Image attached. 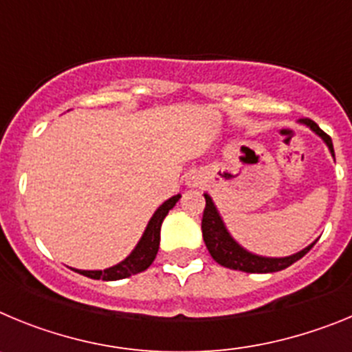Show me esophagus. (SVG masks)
<instances>
[{"mask_svg":"<svg viewBox=\"0 0 352 352\" xmlns=\"http://www.w3.org/2000/svg\"><path fill=\"white\" fill-rule=\"evenodd\" d=\"M185 185L190 186V188H195V186H201L204 183V174L197 169H192L185 174Z\"/></svg>","mask_w":352,"mask_h":352,"instance_id":"34e87169","label":"esophagus"}]
</instances>
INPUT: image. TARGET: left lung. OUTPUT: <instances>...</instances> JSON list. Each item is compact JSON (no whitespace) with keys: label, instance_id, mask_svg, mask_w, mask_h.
I'll list each match as a JSON object with an SVG mask.
<instances>
[{"label":"left lung","instance_id":"1","mask_svg":"<svg viewBox=\"0 0 352 352\" xmlns=\"http://www.w3.org/2000/svg\"><path fill=\"white\" fill-rule=\"evenodd\" d=\"M301 125H307L314 133H317L319 138L324 141V144L328 146L329 153L335 158L333 151V142H331V138L326 135L317 123H314L312 120L305 118V120H300ZM204 199H206V208H204L203 213V239L206 243L208 252L211 254L217 263L223 268L229 270H239V272L245 273H273V272H280V270L289 268L292 263L300 261L301 257L310 250V248L316 245L310 243L309 247H305L303 250L292 254V256L287 257H264L257 256V254H252L247 248H243L241 245L236 241L231 236V232L227 231L226 223H223L222 217H220L219 210L214 206L213 199H211L210 194H204Z\"/></svg>","mask_w":352,"mask_h":352}]
</instances>
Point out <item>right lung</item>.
Segmentation results:
<instances>
[{
  "label": "right lung",
  "mask_w": 352,
  "mask_h": 352,
  "mask_svg": "<svg viewBox=\"0 0 352 352\" xmlns=\"http://www.w3.org/2000/svg\"><path fill=\"white\" fill-rule=\"evenodd\" d=\"M179 197H182L179 194L173 195L170 199H167L166 203L158 206L153 217L149 219L148 226H146L144 232H142L141 239H139V243L130 252V256L126 259L105 270H76V272L88 276V278H95V280H121V278H126V276L148 270L155 261V257H157L158 247H160L162 222L167 217L169 210L176 206Z\"/></svg>",
  "instance_id": "obj_1"
}]
</instances>
